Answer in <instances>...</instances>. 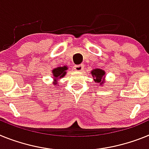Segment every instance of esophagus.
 Instances as JSON below:
<instances>
[{
    "label": "esophagus",
    "instance_id": "obj_1",
    "mask_svg": "<svg viewBox=\"0 0 149 149\" xmlns=\"http://www.w3.org/2000/svg\"><path fill=\"white\" fill-rule=\"evenodd\" d=\"M74 70L76 71H79V72H81V71L83 70V65H82V64H79V65H76L74 67Z\"/></svg>",
    "mask_w": 149,
    "mask_h": 149
}]
</instances>
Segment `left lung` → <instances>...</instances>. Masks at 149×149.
I'll return each mask as SVG.
<instances>
[{
  "label": "left lung",
  "instance_id": "obj_1",
  "mask_svg": "<svg viewBox=\"0 0 149 149\" xmlns=\"http://www.w3.org/2000/svg\"><path fill=\"white\" fill-rule=\"evenodd\" d=\"M91 75H92L94 82L100 85L104 84L105 71L101 69H94L91 71Z\"/></svg>",
  "mask_w": 149,
  "mask_h": 149
}]
</instances>
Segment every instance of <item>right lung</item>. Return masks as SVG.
<instances>
[{"label": "right lung", "mask_w": 149, "mask_h": 149, "mask_svg": "<svg viewBox=\"0 0 149 149\" xmlns=\"http://www.w3.org/2000/svg\"><path fill=\"white\" fill-rule=\"evenodd\" d=\"M68 69L67 66L64 67H56L52 70L53 76H54V82L53 83L57 84V80L58 79L63 78L67 73V70Z\"/></svg>", "instance_id": "right-lung-1"}]
</instances>
